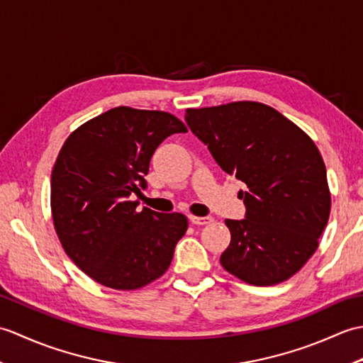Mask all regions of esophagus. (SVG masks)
<instances>
[{"label": "esophagus", "instance_id": "1", "mask_svg": "<svg viewBox=\"0 0 363 363\" xmlns=\"http://www.w3.org/2000/svg\"><path fill=\"white\" fill-rule=\"evenodd\" d=\"M212 221H213L212 217H194V215H191V217H190V223H191V225H198V226L211 225Z\"/></svg>", "mask_w": 363, "mask_h": 363}]
</instances>
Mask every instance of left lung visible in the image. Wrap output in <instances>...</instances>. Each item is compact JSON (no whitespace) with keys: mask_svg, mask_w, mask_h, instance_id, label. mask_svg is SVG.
<instances>
[{"mask_svg":"<svg viewBox=\"0 0 363 363\" xmlns=\"http://www.w3.org/2000/svg\"><path fill=\"white\" fill-rule=\"evenodd\" d=\"M186 121L217 164L245 182L243 220H226L220 264L251 285L298 273L318 248L330 213L326 167L312 138L273 107L235 101L187 109Z\"/></svg>","mask_w":363,"mask_h":363,"instance_id":"obj_1","label":"left lung"}]
</instances>
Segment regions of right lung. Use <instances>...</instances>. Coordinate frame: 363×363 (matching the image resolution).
<instances>
[{"label":"right lung","mask_w":363,"mask_h":363,"mask_svg":"<svg viewBox=\"0 0 363 363\" xmlns=\"http://www.w3.org/2000/svg\"><path fill=\"white\" fill-rule=\"evenodd\" d=\"M187 133L162 111L113 107L68 135L51 173V213L67 256L104 287L137 290L172 264L189 221L137 211L150 160L168 135Z\"/></svg>","instance_id":"1"}]
</instances>
